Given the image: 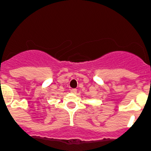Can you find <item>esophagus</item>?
Segmentation results:
<instances>
[{"mask_svg":"<svg viewBox=\"0 0 151 151\" xmlns=\"http://www.w3.org/2000/svg\"><path fill=\"white\" fill-rule=\"evenodd\" d=\"M77 90L76 89H70V92H71V93H74V94H75V93H77Z\"/></svg>","mask_w":151,"mask_h":151,"instance_id":"esophagus-1","label":"esophagus"}]
</instances>
